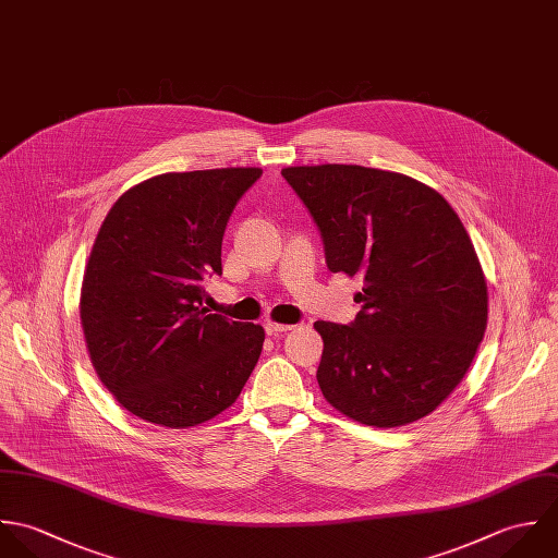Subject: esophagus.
Segmentation results:
<instances>
[{
  "label": "esophagus",
  "instance_id": "1",
  "mask_svg": "<svg viewBox=\"0 0 558 558\" xmlns=\"http://www.w3.org/2000/svg\"><path fill=\"white\" fill-rule=\"evenodd\" d=\"M289 330H293V326H289V324H276V322L265 324V332L269 336L282 335V332H289Z\"/></svg>",
  "mask_w": 558,
  "mask_h": 558
}]
</instances>
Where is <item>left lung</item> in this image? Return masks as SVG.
<instances>
[{
	"label": "left lung",
	"instance_id": "1",
	"mask_svg": "<svg viewBox=\"0 0 558 558\" xmlns=\"http://www.w3.org/2000/svg\"><path fill=\"white\" fill-rule=\"evenodd\" d=\"M282 177L322 230L330 271L364 280L351 326L317 322L326 401L392 429L429 416L465 377L487 328V282L459 216L390 170L324 163Z\"/></svg>",
	"mask_w": 558,
	"mask_h": 558
}]
</instances>
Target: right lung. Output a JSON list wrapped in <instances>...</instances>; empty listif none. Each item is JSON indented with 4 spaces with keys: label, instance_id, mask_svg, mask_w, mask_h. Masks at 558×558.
Masks as SVG:
<instances>
[{
    "label": "right lung",
    "instance_id": "1",
    "mask_svg": "<svg viewBox=\"0 0 558 558\" xmlns=\"http://www.w3.org/2000/svg\"><path fill=\"white\" fill-rule=\"evenodd\" d=\"M260 168L166 172L126 190L86 263L80 319L90 362L133 416L187 429L228 410L265 330L203 308L226 222Z\"/></svg>",
    "mask_w": 558,
    "mask_h": 558
}]
</instances>
